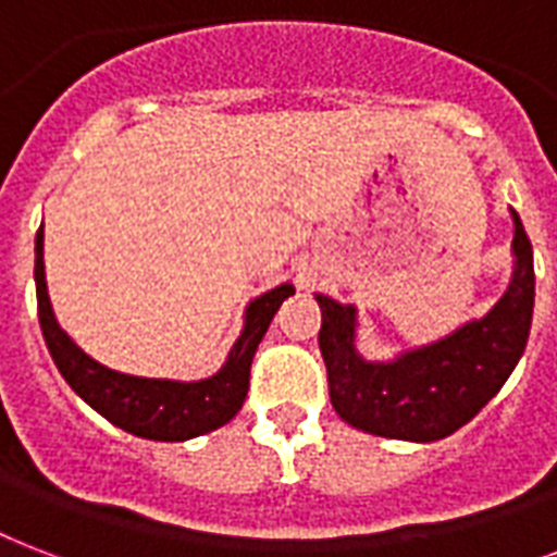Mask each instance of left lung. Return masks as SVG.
<instances>
[{
  "label": "left lung",
  "instance_id": "1",
  "mask_svg": "<svg viewBox=\"0 0 557 557\" xmlns=\"http://www.w3.org/2000/svg\"><path fill=\"white\" fill-rule=\"evenodd\" d=\"M511 280L482 318L392 359L359 354V309L315 292L318 347L338 418L380 438L430 444L461 430L494 400L520 362L534 309L532 242L511 210Z\"/></svg>",
  "mask_w": 557,
  "mask_h": 557
}]
</instances>
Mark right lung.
<instances>
[{"instance_id": "add662e5", "label": "right lung", "mask_w": 557, "mask_h": 557, "mask_svg": "<svg viewBox=\"0 0 557 557\" xmlns=\"http://www.w3.org/2000/svg\"><path fill=\"white\" fill-rule=\"evenodd\" d=\"M34 286H37V318H40L42 338L72 392L90 409L99 411L101 418H108L113 426L148 441H189L231 423L248 397L250 362L262 335L269 330L271 318L277 315L280 304L295 295L292 283H280L253 297L245 307V324L222 368L212 376L186 382L113 371L72 342L70 333L54 318L49 288H46L42 224L34 239Z\"/></svg>"}]
</instances>
